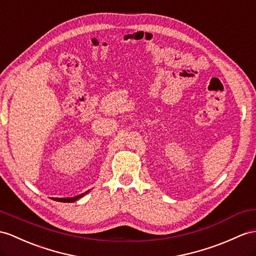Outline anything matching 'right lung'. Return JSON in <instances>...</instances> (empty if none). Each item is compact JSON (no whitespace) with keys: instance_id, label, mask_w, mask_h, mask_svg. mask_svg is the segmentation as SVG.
I'll return each instance as SVG.
<instances>
[{"instance_id":"add662e5","label":"right lung","mask_w":256,"mask_h":256,"mask_svg":"<svg viewBox=\"0 0 256 256\" xmlns=\"http://www.w3.org/2000/svg\"><path fill=\"white\" fill-rule=\"evenodd\" d=\"M89 191H90V190H89ZM89 191H86V192H84V193H81V194H79V196H74V198H54V200H55V201H58V202H66V203H72V202H74V201L79 200L80 198H82L84 196H86V193H88Z\"/></svg>"}]
</instances>
